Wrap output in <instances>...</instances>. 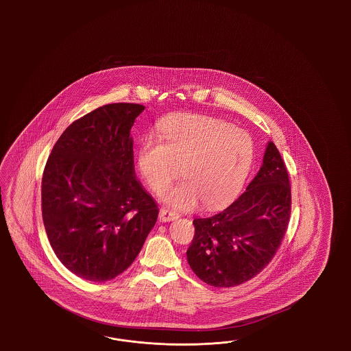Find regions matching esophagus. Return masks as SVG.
Wrapping results in <instances>:
<instances>
[{"instance_id": "34e87169", "label": "esophagus", "mask_w": 351, "mask_h": 351, "mask_svg": "<svg viewBox=\"0 0 351 351\" xmlns=\"http://www.w3.org/2000/svg\"><path fill=\"white\" fill-rule=\"evenodd\" d=\"M178 217H179V213H175V211H170V210L166 208V207H162L160 210V220L162 223L175 220V219H178Z\"/></svg>"}]
</instances>
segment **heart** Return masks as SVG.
I'll return each instance as SVG.
<instances>
[{
    "instance_id": "b5f03b06",
    "label": "heart",
    "mask_w": 351,
    "mask_h": 351,
    "mask_svg": "<svg viewBox=\"0 0 351 351\" xmlns=\"http://www.w3.org/2000/svg\"><path fill=\"white\" fill-rule=\"evenodd\" d=\"M160 144L145 140L138 167L150 191L160 195L179 178L184 181L165 195L181 210L201 201L207 208L230 201L243 186L254 160L251 136L215 118L175 114L160 123Z\"/></svg>"
}]
</instances>
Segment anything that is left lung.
<instances>
[{
	"instance_id": "left-lung-1",
	"label": "left lung",
	"mask_w": 351,
	"mask_h": 351,
	"mask_svg": "<svg viewBox=\"0 0 351 351\" xmlns=\"http://www.w3.org/2000/svg\"><path fill=\"white\" fill-rule=\"evenodd\" d=\"M291 204L287 167L270 141L264 163L245 191L223 211L194 219L195 233L186 251L191 270L213 287L248 282L282 245Z\"/></svg>"
}]
</instances>
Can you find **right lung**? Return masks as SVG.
Here are the masks:
<instances>
[{
    "mask_svg": "<svg viewBox=\"0 0 351 351\" xmlns=\"http://www.w3.org/2000/svg\"><path fill=\"white\" fill-rule=\"evenodd\" d=\"M145 106H100L65 128L43 175V219L49 242L68 270L106 282L134 263L158 206L134 172L135 118Z\"/></svg>",
    "mask_w": 351,
    "mask_h": 351,
    "instance_id": "right-lung-1",
    "label": "right lung"
}]
</instances>
